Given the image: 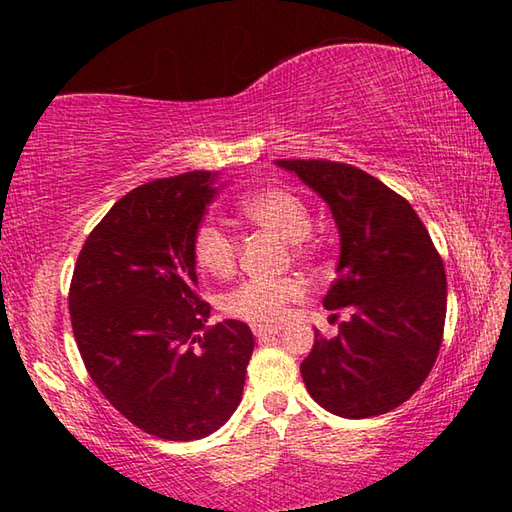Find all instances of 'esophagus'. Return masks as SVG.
Here are the masks:
<instances>
[{
    "mask_svg": "<svg viewBox=\"0 0 512 512\" xmlns=\"http://www.w3.org/2000/svg\"><path fill=\"white\" fill-rule=\"evenodd\" d=\"M280 329H282L280 325H253V334L257 336V339H266V336L277 334Z\"/></svg>",
    "mask_w": 512,
    "mask_h": 512,
    "instance_id": "34e87169",
    "label": "esophagus"
}]
</instances>
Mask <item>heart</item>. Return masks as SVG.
<instances>
[{
  "label": "heart",
  "instance_id": "obj_1",
  "mask_svg": "<svg viewBox=\"0 0 512 512\" xmlns=\"http://www.w3.org/2000/svg\"><path fill=\"white\" fill-rule=\"evenodd\" d=\"M239 212L250 223L275 232L282 239L293 241L298 255L307 253V237L311 232V210L298 194L284 187H266L246 196L239 203ZM194 259L203 271L216 277H228L237 266V244L228 230L214 221H203L194 232ZM302 296V284L296 277L277 280L241 282L223 298V311L232 318L253 325H268L280 320L289 302Z\"/></svg>",
  "mask_w": 512,
  "mask_h": 512
}]
</instances>
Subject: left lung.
I'll return each mask as SVG.
<instances>
[{
  "label": "left lung",
  "instance_id": "obj_1",
  "mask_svg": "<svg viewBox=\"0 0 512 512\" xmlns=\"http://www.w3.org/2000/svg\"><path fill=\"white\" fill-rule=\"evenodd\" d=\"M332 210L341 235L325 309L348 307L339 334L316 329L300 372L309 395L341 418H375L418 391L443 345L445 266L411 203L352 164L275 160Z\"/></svg>",
  "mask_w": 512,
  "mask_h": 512
}]
</instances>
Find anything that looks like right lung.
I'll list each match as a JSON object with an SVG mask.
<instances>
[{
	"label": "right lung",
	"instance_id": "right-lung-1",
	"mask_svg": "<svg viewBox=\"0 0 512 512\" xmlns=\"http://www.w3.org/2000/svg\"><path fill=\"white\" fill-rule=\"evenodd\" d=\"M216 173L189 171L128 192L90 232L69 284V316L85 368L137 429L198 440L241 402L253 332L241 320L205 327L194 232Z\"/></svg>",
	"mask_w": 512,
	"mask_h": 512
}]
</instances>
